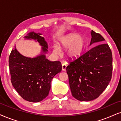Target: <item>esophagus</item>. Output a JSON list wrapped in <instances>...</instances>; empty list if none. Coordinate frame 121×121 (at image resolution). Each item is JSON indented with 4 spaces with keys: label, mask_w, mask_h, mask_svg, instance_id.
I'll list each match as a JSON object with an SVG mask.
<instances>
[{
    "label": "esophagus",
    "mask_w": 121,
    "mask_h": 121,
    "mask_svg": "<svg viewBox=\"0 0 121 121\" xmlns=\"http://www.w3.org/2000/svg\"><path fill=\"white\" fill-rule=\"evenodd\" d=\"M66 67L67 65L65 64H62V71H66Z\"/></svg>",
    "instance_id": "esophagus-1"
}]
</instances>
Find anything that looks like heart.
Returning <instances> with one entry per match:
<instances>
[{"instance_id":"1","label":"heart","mask_w":121,"mask_h":121,"mask_svg":"<svg viewBox=\"0 0 121 121\" xmlns=\"http://www.w3.org/2000/svg\"><path fill=\"white\" fill-rule=\"evenodd\" d=\"M86 40L84 37L80 36L77 34H69L60 39L59 47H54V53L59 54L61 49H68L66 51V56L68 59H75L82 54L86 47Z\"/></svg>"}]
</instances>
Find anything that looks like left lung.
Listing matches in <instances>:
<instances>
[{
    "instance_id": "obj_1",
    "label": "left lung",
    "mask_w": 121,
    "mask_h": 121,
    "mask_svg": "<svg viewBox=\"0 0 121 121\" xmlns=\"http://www.w3.org/2000/svg\"><path fill=\"white\" fill-rule=\"evenodd\" d=\"M91 35L90 45H98L69 62L66 67L72 96L80 101H91L99 97L108 85L112 74L111 49L103 43L105 39L100 34L92 30Z\"/></svg>"
}]
</instances>
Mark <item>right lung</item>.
<instances>
[{"label": "right lung", "instance_id": "1", "mask_svg": "<svg viewBox=\"0 0 121 121\" xmlns=\"http://www.w3.org/2000/svg\"><path fill=\"white\" fill-rule=\"evenodd\" d=\"M40 35L30 32L24 38L38 41L43 53L35 58L26 57L15 47L9 57L12 84L23 99L34 103L41 102L48 95L52 79L62 71L59 61L51 62L46 58L48 44Z\"/></svg>", "mask_w": 121, "mask_h": 121}]
</instances>
